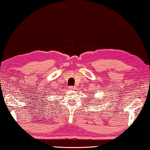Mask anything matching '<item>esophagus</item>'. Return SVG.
I'll return each mask as SVG.
<instances>
[{
    "mask_svg": "<svg viewBox=\"0 0 150 150\" xmlns=\"http://www.w3.org/2000/svg\"><path fill=\"white\" fill-rule=\"evenodd\" d=\"M69 90H75V88L73 86H69Z\"/></svg>",
    "mask_w": 150,
    "mask_h": 150,
    "instance_id": "obj_1",
    "label": "esophagus"
}]
</instances>
